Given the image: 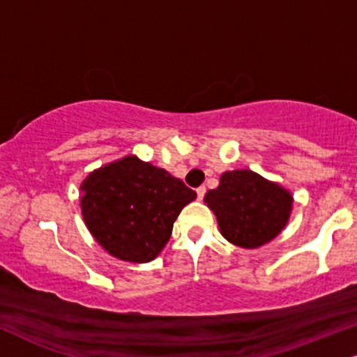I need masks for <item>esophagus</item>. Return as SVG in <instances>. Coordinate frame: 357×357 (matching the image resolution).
I'll return each instance as SVG.
<instances>
[{"instance_id": "esophagus-1", "label": "esophagus", "mask_w": 357, "mask_h": 357, "mask_svg": "<svg viewBox=\"0 0 357 357\" xmlns=\"http://www.w3.org/2000/svg\"><path fill=\"white\" fill-rule=\"evenodd\" d=\"M205 192H206V188H205V187H199V188H197V199H199V200H204Z\"/></svg>"}]
</instances>
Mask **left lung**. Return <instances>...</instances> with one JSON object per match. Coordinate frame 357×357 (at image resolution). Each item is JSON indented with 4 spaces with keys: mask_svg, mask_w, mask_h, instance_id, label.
<instances>
[{
    "mask_svg": "<svg viewBox=\"0 0 357 357\" xmlns=\"http://www.w3.org/2000/svg\"><path fill=\"white\" fill-rule=\"evenodd\" d=\"M205 204L217 215L222 235L241 248H258L283 230L293 197L252 170L225 172Z\"/></svg>",
    "mask_w": 357,
    "mask_h": 357,
    "instance_id": "left-lung-1",
    "label": "left lung"
}]
</instances>
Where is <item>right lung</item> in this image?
<instances>
[{"mask_svg":"<svg viewBox=\"0 0 357 357\" xmlns=\"http://www.w3.org/2000/svg\"><path fill=\"white\" fill-rule=\"evenodd\" d=\"M81 190L82 217L92 236L112 257L132 263L160 253L178 213L197 197L182 180L137 157L92 172Z\"/></svg>","mask_w":357,"mask_h":357,"instance_id":"add662e5","label":"right lung"}]
</instances>
